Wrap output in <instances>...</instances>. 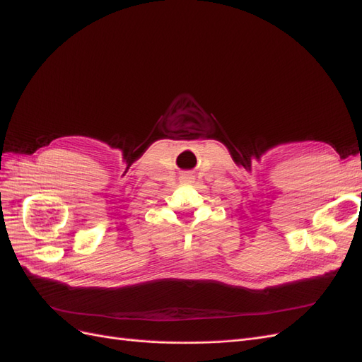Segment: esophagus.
Returning a JSON list of instances; mask_svg holds the SVG:
<instances>
[{"instance_id":"34e87169","label":"esophagus","mask_w":362,"mask_h":362,"mask_svg":"<svg viewBox=\"0 0 362 362\" xmlns=\"http://www.w3.org/2000/svg\"><path fill=\"white\" fill-rule=\"evenodd\" d=\"M185 181H192V177H189L187 175V177H185Z\"/></svg>"}]
</instances>
